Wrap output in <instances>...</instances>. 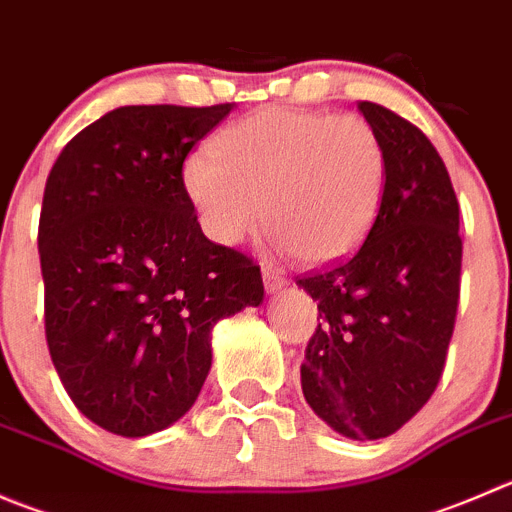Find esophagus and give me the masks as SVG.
I'll list each match as a JSON object with an SVG mask.
<instances>
[{"label": "esophagus", "instance_id": "1", "mask_svg": "<svg viewBox=\"0 0 512 512\" xmlns=\"http://www.w3.org/2000/svg\"><path fill=\"white\" fill-rule=\"evenodd\" d=\"M262 280H265V290L270 292V295L285 290V285H287V277L282 275L280 270H275V267H270V265L262 267Z\"/></svg>", "mask_w": 512, "mask_h": 512}]
</instances>
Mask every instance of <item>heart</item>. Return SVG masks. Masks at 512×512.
<instances>
[{"label":"heart","mask_w":512,"mask_h":512,"mask_svg":"<svg viewBox=\"0 0 512 512\" xmlns=\"http://www.w3.org/2000/svg\"><path fill=\"white\" fill-rule=\"evenodd\" d=\"M385 150L360 117L267 107L227 127L185 167L207 235L237 245L262 225L305 265L350 255L370 230ZM266 202L262 203L261 200Z\"/></svg>","instance_id":"1"}]
</instances>
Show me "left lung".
<instances>
[{"instance_id":"obj_1","label":"left lung","mask_w":512,"mask_h":512,"mask_svg":"<svg viewBox=\"0 0 512 512\" xmlns=\"http://www.w3.org/2000/svg\"><path fill=\"white\" fill-rule=\"evenodd\" d=\"M385 150L380 210L347 262L297 285L322 320L300 367L317 418L352 440L403 428L438 388L460 300V207L428 137L360 102Z\"/></svg>"}]
</instances>
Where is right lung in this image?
I'll return each mask as SVG.
<instances>
[{
  "instance_id": "add662e5",
  "label": "right lung",
  "mask_w": 512,
  "mask_h": 512,
  "mask_svg": "<svg viewBox=\"0 0 512 512\" xmlns=\"http://www.w3.org/2000/svg\"><path fill=\"white\" fill-rule=\"evenodd\" d=\"M232 104L119 107L69 140L39 215L44 332L64 390L122 438L195 405L212 327L265 297L260 265L197 222L182 165Z\"/></svg>"
}]
</instances>
